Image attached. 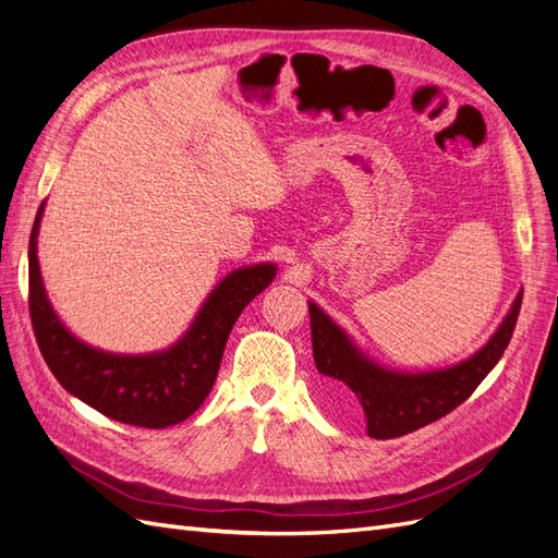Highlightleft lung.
<instances>
[{"instance_id": "obj_1", "label": "left lung", "mask_w": 558, "mask_h": 558, "mask_svg": "<svg viewBox=\"0 0 558 558\" xmlns=\"http://www.w3.org/2000/svg\"><path fill=\"white\" fill-rule=\"evenodd\" d=\"M517 293L496 332L472 356L435 369H398L377 363L353 337L310 300L314 363L326 377V398L335 404H359L367 435L375 440L408 435L459 408L484 381L508 349L517 324Z\"/></svg>"}]
</instances>
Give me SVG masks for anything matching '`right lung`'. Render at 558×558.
Returning <instances> with one entry per match:
<instances>
[{
	"label": "right lung",
	"instance_id": "obj_1",
	"mask_svg": "<svg viewBox=\"0 0 558 558\" xmlns=\"http://www.w3.org/2000/svg\"><path fill=\"white\" fill-rule=\"evenodd\" d=\"M44 207L46 202L29 234V316L50 373L74 398L121 424H181L209 396L234 320L275 281L277 263H253L228 272L174 344L148 353H113L78 340L50 305L37 256Z\"/></svg>",
	"mask_w": 558,
	"mask_h": 558
}]
</instances>
